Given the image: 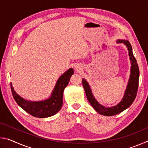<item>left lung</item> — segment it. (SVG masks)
I'll return each mask as SVG.
<instances>
[{"label":"left lung","instance_id":"8db88e82","mask_svg":"<svg viewBox=\"0 0 148 148\" xmlns=\"http://www.w3.org/2000/svg\"><path fill=\"white\" fill-rule=\"evenodd\" d=\"M117 42V43H124L126 45L129 50V55L132 64L131 73L128 86H127L125 95L121 102L117 104V106L112 108H105L102 106L94 98L93 95L92 94L91 90L90 89L87 82L84 79L82 80V84H83V87L85 89V91H86L87 99L89 102V103L91 104L92 108L97 112L107 116H111L118 114L131 106L132 102H134L135 98H136L138 88L140 75L139 68L138 65L137 64L136 60L135 59L133 53H132L131 45L128 40H118Z\"/></svg>","mask_w":148,"mask_h":148}]
</instances>
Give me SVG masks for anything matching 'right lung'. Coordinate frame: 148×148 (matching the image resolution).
Wrapping results in <instances>:
<instances>
[{
    "instance_id": "obj_1",
    "label": "right lung",
    "mask_w": 148,
    "mask_h": 148,
    "mask_svg": "<svg viewBox=\"0 0 148 148\" xmlns=\"http://www.w3.org/2000/svg\"><path fill=\"white\" fill-rule=\"evenodd\" d=\"M73 74V69H71L62 74L57 82L51 97L46 101L41 102L27 101L15 92L12 84L10 83L12 95L17 104L31 116L40 118L52 116L57 114L61 108L64 89L68 85L71 77Z\"/></svg>"
}]
</instances>
